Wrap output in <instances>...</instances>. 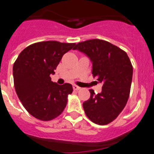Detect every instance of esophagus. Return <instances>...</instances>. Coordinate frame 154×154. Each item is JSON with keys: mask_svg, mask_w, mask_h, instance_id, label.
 <instances>
[{"mask_svg": "<svg viewBox=\"0 0 154 154\" xmlns=\"http://www.w3.org/2000/svg\"><path fill=\"white\" fill-rule=\"evenodd\" d=\"M73 89L75 90H79V89H80V88H79V87H78L77 86V85H73Z\"/></svg>", "mask_w": 154, "mask_h": 154, "instance_id": "1", "label": "esophagus"}]
</instances>
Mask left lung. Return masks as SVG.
Returning a JSON list of instances; mask_svg holds the SVG:
<instances>
[{
	"instance_id": "obj_1",
	"label": "left lung",
	"mask_w": 154,
	"mask_h": 154,
	"mask_svg": "<svg viewBox=\"0 0 154 154\" xmlns=\"http://www.w3.org/2000/svg\"><path fill=\"white\" fill-rule=\"evenodd\" d=\"M73 49L90 59L93 77L103 84L100 93L90 90V99L83 103L85 114L98 125L110 123L123 110L130 95L133 77L130 59L120 48L100 39L80 42Z\"/></svg>"
}]
</instances>
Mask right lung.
Returning a JSON list of instances; mask_svg holds the SVG:
<instances>
[{"label":"right lung","mask_w":154,"mask_h":154,"mask_svg":"<svg viewBox=\"0 0 154 154\" xmlns=\"http://www.w3.org/2000/svg\"><path fill=\"white\" fill-rule=\"evenodd\" d=\"M75 44L56 41L38 42L24 49L13 67L14 86L26 110L41 120H51L65 108L68 95L73 89L71 84L59 85L51 81L64 54Z\"/></svg>","instance_id":"obj_1"}]
</instances>
